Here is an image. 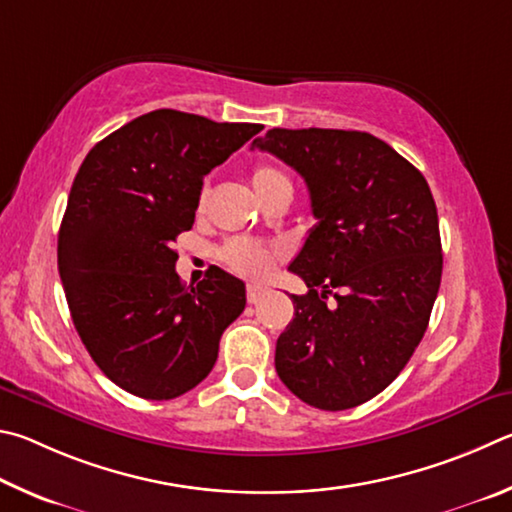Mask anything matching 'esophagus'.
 <instances>
[{"instance_id": "obj_1", "label": "esophagus", "mask_w": 512, "mask_h": 512, "mask_svg": "<svg viewBox=\"0 0 512 512\" xmlns=\"http://www.w3.org/2000/svg\"><path fill=\"white\" fill-rule=\"evenodd\" d=\"M265 288L263 285H247V301L249 303H258L265 297Z\"/></svg>"}]
</instances>
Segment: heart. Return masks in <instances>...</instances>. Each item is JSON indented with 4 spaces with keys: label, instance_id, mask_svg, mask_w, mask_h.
Masks as SVG:
<instances>
[{
    "label": "heart",
    "instance_id": "b5f03b06",
    "mask_svg": "<svg viewBox=\"0 0 512 512\" xmlns=\"http://www.w3.org/2000/svg\"><path fill=\"white\" fill-rule=\"evenodd\" d=\"M251 188H254L258 200L265 202L267 197L283 191V188H290L292 184L290 179L285 177L279 168H274L270 164H258L251 170ZM206 204V191L200 193V200H197V211H204ZM281 251L276 247H267L261 245V242H251V240H229L227 245H222L218 251L220 261L229 267L231 272H236L245 279H265L267 274L272 272L274 263L279 261Z\"/></svg>",
    "mask_w": 512,
    "mask_h": 512
}]
</instances>
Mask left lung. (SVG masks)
Listing matches in <instances>:
<instances>
[{
  "label": "left lung",
  "mask_w": 512,
  "mask_h": 512,
  "mask_svg": "<svg viewBox=\"0 0 512 512\" xmlns=\"http://www.w3.org/2000/svg\"><path fill=\"white\" fill-rule=\"evenodd\" d=\"M251 148L306 179L319 220L290 265L308 294L290 297L294 319L276 342V373L310 407L362 405L405 369L441 288L427 179L369 132L274 128Z\"/></svg>",
  "instance_id": "8db88e82"
}]
</instances>
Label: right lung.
I'll use <instances>...</instances> for the list:
<instances>
[{"label": "right lung", "instance_id": "1", "mask_svg": "<svg viewBox=\"0 0 512 512\" xmlns=\"http://www.w3.org/2000/svg\"><path fill=\"white\" fill-rule=\"evenodd\" d=\"M261 130L155 110L98 141L78 168L58 233L60 281L87 353L132 396L197 387L245 310V283L220 267L184 288L173 242L193 227L204 175Z\"/></svg>", "mask_w": 512, "mask_h": 512}]
</instances>
